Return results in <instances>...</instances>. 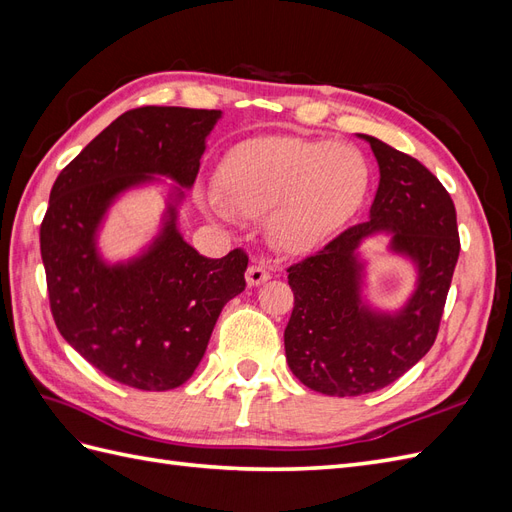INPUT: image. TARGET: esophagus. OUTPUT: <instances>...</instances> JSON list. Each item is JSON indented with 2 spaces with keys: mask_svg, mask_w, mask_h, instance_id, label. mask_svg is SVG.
Listing matches in <instances>:
<instances>
[{
  "mask_svg": "<svg viewBox=\"0 0 512 512\" xmlns=\"http://www.w3.org/2000/svg\"><path fill=\"white\" fill-rule=\"evenodd\" d=\"M245 280H247V286H260L267 280H271V273L260 265H250L245 271Z\"/></svg>",
  "mask_w": 512,
  "mask_h": 512,
  "instance_id": "1",
  "label": "esophagus"
}]
</instances>
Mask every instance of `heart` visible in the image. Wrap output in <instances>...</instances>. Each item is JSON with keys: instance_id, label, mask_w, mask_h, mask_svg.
I'll list each match as a JSON object with an SVG mask.
<instances>
[{"instance_id": "obj_1", "label": "heart", "mask_w": 512, "mask_h": 512, "mask_svg": "<svg viewBox=\"0 0 512 512\" xmlns=\"http://www.w3.org/2000/svg\"><path fill=\"white\" fill-rule=\"evenodd\" d=\"M220 194H207L213 215L265 218L286 252H305L348 222L369 190V164L346 143L301 136H260L232 149L220 168Z\"/></svg>"}]
</instances>
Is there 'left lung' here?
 I'll return each mask as SVG.
<instances>
[{
    "label": "left lung",
    "instance_id": "left-lung-1",
    "mask_svg": "<svg viewBox=\"0 0 512 512\" xmlns=\"http://www.w3.org/2000/svg\"><path fill=\"white\" fill-rule=\"evenodd\" d=\"M359 138L380 168L367 222L288 269L294 292L284 331L288 367L312 391L337 397L384 389L423 359L436 342L459 258L455 205L438 177L374 136ZM378 234L415 269V290L397 310L364 299L360 245Z\"/></svg>",
    "mask_w": 512,
    "mask_h": 512
}]
</instances>
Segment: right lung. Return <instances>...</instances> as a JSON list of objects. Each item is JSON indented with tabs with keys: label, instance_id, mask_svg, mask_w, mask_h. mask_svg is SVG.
Masks as SVG:
<instances>
[{
	"label": "right lung",
	"instance_id": "add662e5",
	"mask_svg": "<svg viewBox=\"0 0 512 512\" xmlns=\"http://www.w3.org/2000/svg\"><path fill=\"white\" fill-rule=\"evenodd\" d=\"M222 111L143 106L123 113L53 183L40 252L59 333L104 376L141 391H170L203 361L222 307L245 290L247 254H198L179 230L207 136ZM170 178L154 239L108 261L99 230L121 196Z\"/></svg>",
	"mask_w": 512,
	"mask_h": 512
}]
</instances>
